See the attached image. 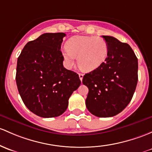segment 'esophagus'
I'll return each mask as SVG.
<instances>
[{"instance_id": "esophagus-1", "label": "esophagus", "mask_w": 152, "mask_h": 152, "mask_svg": "<svg viewBox=\"0 0 152 152\" xmlns=\"http://www.w3.org/2000/svg\"><path fill=\"white\" fill-rule=\"evenodd\" d=\"M79 79H80V80L82 81L83 77H84V74H83V73H79Z\"/></svg>"}]
</instances>
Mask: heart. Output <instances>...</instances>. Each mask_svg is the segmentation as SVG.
Instances as JSON below:
<instances>
[{
	"mask_svg": "<svg viewBox=\"0 0 152 152\" xmlns=\"http://www.w3.org/2000/svg\"><path fill=\"white\" fill-rule=\"evenodd\" d=\"M108 52V44L104 38L76 36L67 41L63 57L68 68L73 66L75 57H77L78 65L83 71H92L104 63Z\"/></svg>",
	"mask_w": 152,
	"mask_h": 152,
	"instance_id": "1",
	"label": "heart"
}]
</instances>
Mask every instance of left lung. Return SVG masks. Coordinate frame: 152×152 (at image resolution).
<instances>
[{"instance_id":"8db88e82","label":"left lung","mask_w":152,"mask_h":152,"mask_svg":"<svg viewBox=\"0 0 152 152\" xmlns=\"http://www.w3.org/2000/svg\"><path fill=\"white\" fill-rule=\"evenodd\" d=\"M108 55L99 68L86 73L82 83L89 89L86 106L98 117L119 114L129 104L138 83V59L132 48L112 36H102Z\"/></svg>"}]
</instances>
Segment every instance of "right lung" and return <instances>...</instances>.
Listing matches in <instances>:
<instances>
[{
	"label": "right lung",
	"mask_w": 152,
	"mask_h": 152,
	"mask_svg": "<svg viewBox=\"0 0 152 152\" xmlns=\"http://www.w3.org/2000/svg\"><path fill=\"white\" fill-rule=\"evenodd\" d=\"M64 33H44L27 43L17 60L16 82L21 98L44 118L63 114L81 84L79 75L64 68L60 49Z\"/></svg>",
	"instance_id": "right-lung-1"
}]
</instances>
